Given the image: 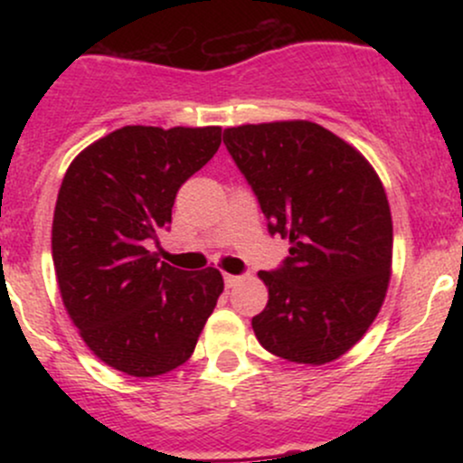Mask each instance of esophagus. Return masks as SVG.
Here are the masks:
<instances>
[{
	"label": "esophagus",
	"instance_id": "1",
	"mask_svg": "<svg viewBox=\"0 0 463 463\" xmlns=\"http://www.w3.org/2000/svg\"><path fill=\"white\" fill-rule=\"evenodd\" d=\"M239 280H241V276H235V274H224V283H226V287L228 289H231V287H235Z\"/></svg>",
	"mask_w": 463,
	"mask_h": 463
}]
</instances>
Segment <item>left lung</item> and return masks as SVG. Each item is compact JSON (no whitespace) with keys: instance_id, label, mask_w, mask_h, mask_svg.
<instances>
[{"instance_id":"8db88e82","label":"left lung","mask_w":463,"mask_h":463,"mask_svg":"<svg viewBox=\"0 0 463 463\" xmlns=\"http://www.w3.org/2000/svg\"><path fill=\"white\" fill-rule=\"evenodd\" d=\"M224 146L289 257L259 272L268 305L252 317L276 357L322 365L348 353L379 316L392 274V213L364 154L313 121L224 130Z\"/></svg>"}]
</instances>
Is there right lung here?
<instances>
[{
	"instance_id": "1",
	"label": "right lung",
	"mask_w": 463,
	"mask_h": 463,
	"mask_svg": "<svg viewBox=\"0 0 463 463\" xmlns=\"http://www.w3.org/2000/svg\"><path fill=\"white\" fill-rule=\"evenodd\" d=\"M220 143V126H124L69 165L52 224L58 289L110 368L147 379L183 365L224 291L215 268L184 272L147 250L172 224L180 184Z\"/></svg>"
}]
</instances>
